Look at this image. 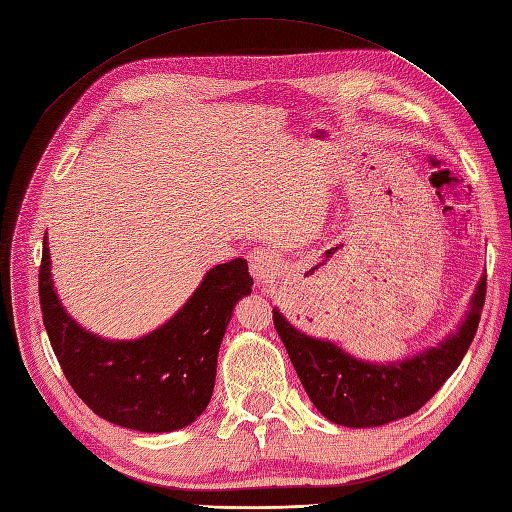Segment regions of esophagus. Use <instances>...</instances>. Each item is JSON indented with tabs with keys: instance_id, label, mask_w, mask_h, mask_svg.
I'll list each match as a JSON object with an SVG mask.
<instances>
[{
	"instance_id": "esophagus-1",
	"label": "esophagus",
	"mask_w": 512,
	"mask_h": 512,
	"mask_svg": "<svg viewBox=\"0 0 512 512\" xmlns=\"http://www.w3.org/2000/svg\"><path fill=\"white\" fill-rule=\"evenodd\" d=\"M278 271V256L271 249H254L249 254V273H252L256 284L269 282Z\"/></svg>"
}]
</instances>
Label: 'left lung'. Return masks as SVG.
I'll list each match as a JSON object with an SVG mask.
<instances>
[{
    "label": "left lung",
    "mask_w": 512,
    "mask_h": 512,
    "mask_svg": "<svg viewBox=\"0 0 512 512\" xmlns=\"http://www.w3.org/2000/svg\"><path fill=\"white\" fill-rule=\"evenodd\" d=\"M484 295L486 273L456 332L436 347L395 363L358 360L332 341L299 332L278 308H273V326L310 402L323 417L347 428H376L417 413L452 376L476 336Z\"/></svg>",
    "instance_id": "1"
}]
</instances>
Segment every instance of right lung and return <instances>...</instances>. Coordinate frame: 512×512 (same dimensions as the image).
I'll use <instances>...</instances> for the list:
<instances>
[{
  "instance_id": "add662e5",
  "label": "right lung",
  "mask_w": 512,
  "mask_h": 512,
  "mask_svg": "<svg viewBox=\"0 0 512 512\" xmlns=\"http://www.w3.org/2000/svg\"><path fill=\"white\" fill-rule=\"evenodd\" d=\"M47 236L39 271L43 323L62 373L95 415L139 432H173L204 413L232 310L252 293L247 260L210 269L176 315L134 341L84 330L62 308L52 282Z\"/></svg>"
}]
</instances>
